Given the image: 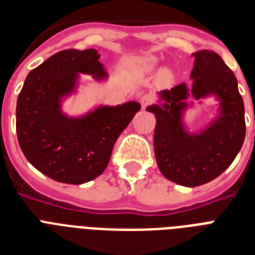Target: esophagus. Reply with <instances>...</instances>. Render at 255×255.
<instances>
[{"mask_svg":"<svg viewBox=\"0 0 255 255\" xmlns=\"http://www.w3.org/2000/svg\"><path fill=\"white\" fill-rule=\"evenodd\" d=\"M140 103H141V108H143V110H145V108H147L149 104L153 103V96L148 95V94H147V95L141 96V99H140Z\"/></svg>","mask_w":255,"mask_h":255,"instance_id":"obj_1","label":"esophagus"}]
</instances>
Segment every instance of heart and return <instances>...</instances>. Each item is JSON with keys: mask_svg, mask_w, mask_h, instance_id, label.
Here are the masks:
<instances>
[{"mask_svg": "<svg viewBox=\"0 0 255 255\" xmlns=\"http://www.w3.org/2000/svg\"><path fill=\"white\" fill-rule=\"evenodd\" d=\"M156 66H157V63H156L155 58H147V59H144L143 61L141 67H143L144 71H153V70L156 69ZM160 78H161L163 81H170L172 74H170L169 70H163L161 74H160Z\"/></svg>", "mask_w": 255, "mask_h": 255, "instance_id": "b5f03b06", "label": "heart"}]
</instances>
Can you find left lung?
<instances>
[{
  "label": "left lung",
  "instance_id": "8db88e82",
  "mask_svg": "<svg viewBox=\"0 0 255 255\" xmlns=\"http://www.w3.org/2000/svg\"><path fill=\"white\" fill-rule=\"evenodd\" d=\"M192 85L159 92V103L148 106L155 114V156L160 172L182 186L202 185L229 168L245 140V107L237 78L222 58L210 50L192 54ZM214 96L218 114L200 131H189L183 122L193 99ZM192 99V101H189Z\"/></svg>",
  "mask_w": 255,
  "mask_h": 255
}]
</instances>
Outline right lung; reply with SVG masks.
<instances>
[{
  "label": "right lung",
  "instance_id": "right-lung-1",
  "mask_svg": "<svg viewBox=\"0 0 255 255\" xmlns=\"http://www.w3.org/2000/svg\"><path fill=\"white\" fill-rule=\"evenodd\" d=\"M98 50H63L31 70L17 100V136L35 169L55 181L81 185L103 173L116 139L131 123L140 103L98 106L81 116L62 110L75 94L81 74L108 77Z\"/></svg>",
  "mask_w": 255,
  "mask_h": 255
}]
</instances>
